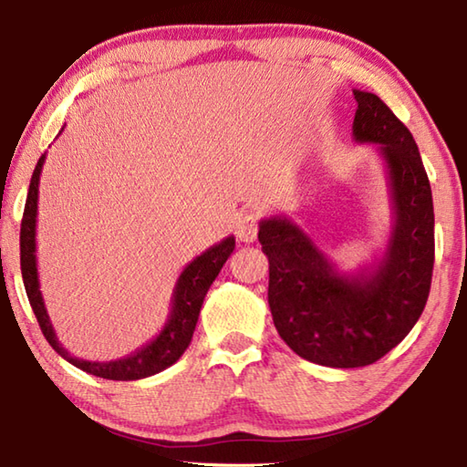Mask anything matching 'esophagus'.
Segmentation results:
<instances>
[{
    "label": "esophagus",
    "mask_w": 467,
    "mask_h": 467,
    "mask_svg": "<svg viewBox=\"0 0 467 467\" xmlns=\"http://www.w3.org/2000/svg\"><path fill=\"white\" fill-rule=\"evenodd\" d=\"M257 231H259V218L253 212H247L239 218L236 223V239L241 243H253L257 239Z\"/></svg>",
    "instance_id": "1"
}]
</instances>
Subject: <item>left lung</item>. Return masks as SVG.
I'll list each match as a JSON object with an SVG mask.
<instances>
[{
	"label": "left lung",
	"instance_id": "left-lung-1",
	"mask_svg": "<svg viewBox=\"0 0 467 467\" xmlns=\"http://www.w3.org/2000/svg\"><path fill=\"white\" fill-rule=\"evenodd\" d=\"M352 138L375 144L391 202L385 251L342 272L295 220L270 216L257 239L270 262L267 303L280 337L300 358L334 368L373 365L416 326L434 264L431 183L412 133L373 92L354 90Z\"/></svg>",
	"mask_w": 467,
	"mask_h": 467
}]
</instances>
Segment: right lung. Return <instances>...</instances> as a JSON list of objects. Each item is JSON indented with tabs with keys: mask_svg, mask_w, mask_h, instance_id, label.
Masks as SVG:
<instances>
[{
	"mask_svg": "<svg viewBox=\"0 0 467 467\" xmlns=\"http://www.w3.org/2000/svg\"><path fill=\"white\" fill-rule=\"evenodd\" d=\"M45 158L47 152L38 158L26 195L25 216H22L20 226V270L30 306H33L36 321L38 326H41L47 342H49L53 346V350L57 352L61 358H66L69 365H74L84 370V373H90L94 377L110 379V381H136V379H146L150 375L161 373V370L169 368L171 365H175V362L183 357L187 346L192 344L203 298L208 295L212 282L216 280V275L223 270L226 259L231 257V253L234 251V236H226V239L216 243L214 247L205 249L202 255H197L193 262H189L183 267V272H181L177 278L175 288H172L169 319L162 326V329L158 331V336L154 339H150L146 346L138 348L136 352L128 354V357L109 362L84 360L72 357V354L59 344L57 336H55L53 323L49 319V313H47L45 300L41 295V282H38L36 270L38 181H41Z\"/></svg>",
	"mask_w": 467,
	"mask_h": 467,
	"instance_id": "obj_1",
	"label": "right lung"
}]
</instances>
